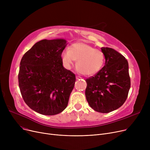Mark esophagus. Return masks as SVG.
I'll return each instance as SVG.
<instances>
[{"instance_id":"obj_1","label":"esophagus","mask_w":150,"mask_h":150,"mask_svg":"<svg viewBox=\"0 0 150 150\" xmlns=\"http://www.w3.org/2000/svg\"><path fill=\"white\" fill-rule=\"evenodd\" d=\"M76 80H79V79H81V77L80 76H76Z\"/></svg>"}]
</instances>
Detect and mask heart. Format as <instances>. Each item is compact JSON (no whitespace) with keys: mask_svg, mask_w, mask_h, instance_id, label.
<instances>
[{"mask_svg":"<svg viewBox=\"0 0 150 150\" xmlns=\"http://www.w3.org/2000/svg\"><path fill=\"white\" fill-rule=\"evenodd\" d=\"M61 58L67 69H70L75 60L77 61L78 70L87 76L97 74L105 62L103 52L84 42H76L70 47L69 50H63Z\"/></svg>","mask_w":150,"mask_h":150,"instance_id":"heart-1","label":"heart"}]
</instances>
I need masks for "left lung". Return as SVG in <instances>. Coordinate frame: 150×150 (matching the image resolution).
Listing matches in <instances>:
<instances>
[{"mask_svg": "<svg viewBox=\"0 0 150 150\" xmlns=\"http://www.w3.org/2000/svg\"><path fill=\"white\" fill-rule=\"evenodd\" d=\"M105 65L93 76L86 79L85 95L96 111L108 113L122 106L131 87L128 61L112 48H101Z\"/></svg>", "mask_w": 150, "mask_h": 150, "instance_id": "1", "label": "left lung"}]
</instances>
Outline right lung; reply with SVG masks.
I'll use <instances>...</instances> for the list:
<instances>
[{"label": "right lung", "instance_id": "1", "mask_svg": "<svg viewBox=\"0 0 150 150\" xmlns=\"http://www.w3.org/2000/svg\"><path fill=\"white\" fill-rule=\"evenodd\" d=\"M65 39H43L22 57L18 81L22 97L33 111L56 115L66 109L76 80L75 74L62 66Z\"/></svg>", "mask_w": 150, "mask_h": 150}]
</instances>
